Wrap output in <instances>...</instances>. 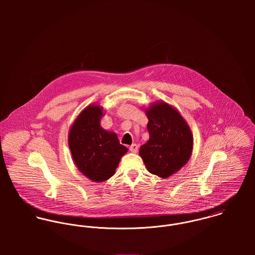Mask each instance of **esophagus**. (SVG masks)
Listing matches in <instances>:
<instances>
[{
	"mask_svg": "<svg viewBox=\"0 0 255 255\" xmlns=\"http://www.w3.org/2000/svg\"><path fill=\"white\" fill-rule=\"evenodd\" d=\"M129 151H131L132 153H137V151H138V145L135 144V143L131 144V145L129 146Z\"/></svg>",
	"mask_w": 255,
	"mask_h": 255,
	"instance_id": "obj_1",
	"label": "esophagus"
}]
</instances>
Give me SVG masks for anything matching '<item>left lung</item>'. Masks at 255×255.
<instances>
[{"instance_id": "left-lung-1", "label": "left lung", "mask_w": 255, "mask_h": 255, "mask_svg": "<svg viewBox=\"0 0 255 255\" xmlns=\"http://www.w3.org/2000/svg\"><path fill=\"white\" fill-rule=\"evenodd\" d=\"M149 139L139 149L146 169L167 179L188 162L193 148L191 129L181 113L164 101L144 109Z\"/></svg>"}]
</instances>
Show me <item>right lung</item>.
Wrapping results in <instances>:
<instances>
[{
	"mask_svg": "<svg viewBox=\"0 0 255 255\" xmlns=\"http://www.w3.org/2000/svg\"><path fill=\"white\" fill-rule=\"evenodd\" d=\"M104 114L100 105H88L74 120L68 136L75 166L94 182H105L114 176L121 158L128 152L114 131L100 126Z\"/></svg>",
	"mask_w": 255,
	"mask_h": 255,
	"instance_id": "add662e5",
	"label": "right lung"
}]
</instances>
